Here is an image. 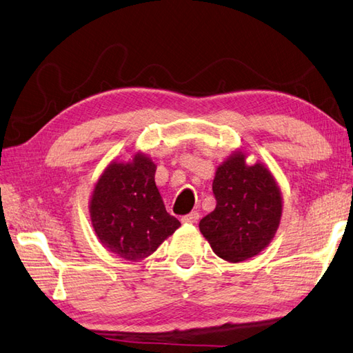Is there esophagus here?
Wrapping results in <instances>:
<instances>
[{"mask_svg":"<svg viewBox=\"0 0 353 353\" xmlns=\"http://www.w3.org/2000/svg\"><path fill=\"white\" fill-rule=\"evenodd\" d=\"M198 221H199L198 211H192V213H189L187 216H183V219H181L183 223H196Z\"/></svg>","mask_w":353,"mask_h":353,"instance_id":"obj_1","label":"esophagus"}]
</instances>
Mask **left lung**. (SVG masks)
<instances>
[{
	"mask_svg": "<svg viewBox=\"0 0 353 353\" xmlns=\"http://www.w3.org/2000/svg\"><path fill=\"white\" fill-rule=\"evenodd\" d=\"M234 151L216 169V208L199 222V231L222 260L240 263L258 255L275 237L283 216V193L264 163H246Z\"/></svg>",
	"mask_w": 353,
	"mask_h": 353,
	"instance_id": "1",
	"label": "left lung"
}]
</instances>
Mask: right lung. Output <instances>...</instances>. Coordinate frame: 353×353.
Listing matches in <instances>:
<instances>
[{"label":"right lung","instance_id":"1","mask_svg":"<svg viewBox=\"0 0 353 353\" xmlns=\"http://www.w3.org/2000/svg\"><path fill=\"white\" fill-rule=\"evenodd\" d=\"M157 164L137 152L113 160L93 185L89 213L101 245L127 261L155 252L181 223L170 216L155 185Z\"/></svg>","mask_w":353,"mask_h":353}]
</instances>
